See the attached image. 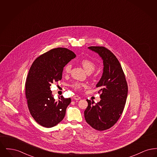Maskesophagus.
Listing matches in <instances>:
<instances>
[{
	"mask_svg": "<svg viewBox=\"0 0 157 157\" xmlns=\"http://www.w3.org/2000/svg\"><path fill=\"white\" fill-rule=\"evenodd\" d=\"M74 99H75V100H79V99H81V97H79L78 96V95H75V96L74 97Z\"/></svg>",
	"mask_w": 157,
	"mask_h": 157,
	"instance_id": "obj_1",
	"label": "esophagus"
}]
</instances>
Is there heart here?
I'll return each instance as SVG.
<instances>
[{"label": "heart", "instance_id": "heart-1", "mask_svg": "<svg viewBox=\"0 0 157 157\" xmlns=\"http://www.w3.org/2000/svg\"><path fill=\"white\" fill-rule=\"evenodd\" d=\"M82 66L85 71L88 72H92L95 69V64L89 59H83L81 61ZM71 65L68 63L63 69V74H68L71 72ZM72 87L74 88L75 90H80L82 87H84L85 85L83 83L79 82H75L72 84Z\"/></svg>", "mask_w": 157, "mask_h": 157}]
</instances>
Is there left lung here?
Returning <instances> with one entry per match:
<instances>
[{
	"mask_svg": "<svg viewBox=\"0 0 157 157\" xmlns=\"http://www.w3.org/2000/svg\"><path fill=\"white\" fill-rule=\"evenodd\" d=\"M103 60V73L96 86L101 100L95 104L86 99L88 105L84 111L86 122L93 128L104 131L112 127L123 112L128 95V85L120 62L109 50L103 46H90Z\"/></svg>",
	"mask_w": 157,
	"mask_h": 157,
	"instance_id": "8db88e82",
	"label": "left lung"
}]
</instances>
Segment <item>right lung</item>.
Returning <instances> with one entry per match:
<instances>
[{"instance_id":"1","label":"right lung","mask_w":157,"mask_h":157,"mask_svg":"<svg viewBox=\"0 0 157 157\" xmlns=\"http://www.w3.org/2000/svg\"><path fill=\"white\" fill-rule=\"evenodd\" d=\"M75 57L67 48H55L39 56L30 67L25 83L26 97L31 115L42 127H54L64 118L71 99L61 96L56 101L51 86L62 79L63 67Z\"/></svg>"}]
</instances>
